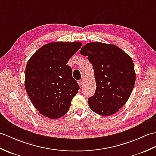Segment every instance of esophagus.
I'll return each instance as SVG.
<instances>
[{"instance_id":"obj_1","label":"esophagus","mask_w":156,"mask_h":156,"mask_svg":"<svg viewBox=\"0 0 156 156\" xmlns=\"http://www.w3.org/2000/svg\"><path fill=\"white\" fill-rule=\"evenodd\" d=\"M78 83L80 87V88H82L83 86H84V79L80 80L78 81Z\"/></svg>"}]
</instances>
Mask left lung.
<instances>
[{
    "mask_svg": "<svg viewBox=\"0 0 156 156\" xmlns=\"http://www.w3.org/2000/svg\"><path fill=\"white\" fill-rule=\"evenodd\" d=\"M92 63L96 92L88 98L91 110L101 115H110L120 109L131 95L136 82L132 58L113 44L90 42L80 50Z\"/></svg>",
    "mask_w": 156,
    "mask_h": 156,
    "instance_id": "8db88e82",
    "label": "left lung"
}]
</instances>
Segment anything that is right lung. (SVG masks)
I'll return each mask as SVG.
<instances>
[{
	"instance_id": "1",
	"label": "right lung",
	"mask_w": 156,
	"mask_h": 156,
	"mask_svg": "<svg viewBox=\"0 0 156 156\" xmlns=\"http://www.w3.org/2000/svg\"><path fill=\"white\" fill-rule=\"evenodd\" d=\"M81 46L80 42H50L28 61L25 89L34 108L44 116L58 119L69 110L80 87L67 63Z\"/></svg>"
}]
</instances>
